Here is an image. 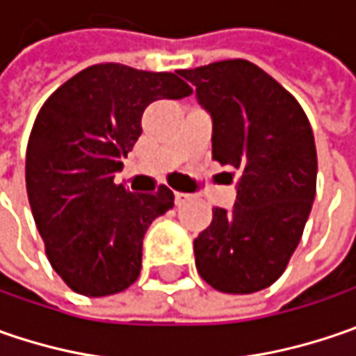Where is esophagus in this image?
Masks as SVG:
<instances>
[{
	"label": "esophagus",
	"instance_id": "obj_1",
	"mask_svg": "<svg viewBox=\"0 0 356 356\" xmlns=\"http://www.w3.org/2000/svg\"><path fill=\"white\" fill-rule=\"evenodd\" d=\"M189 197H191V195H187V193H175V205H177V207H181V205H185V203H187V201H189Z\"/></svg>",
	"mask_w": 356,
	"mask_h": 356
}]
</instances>
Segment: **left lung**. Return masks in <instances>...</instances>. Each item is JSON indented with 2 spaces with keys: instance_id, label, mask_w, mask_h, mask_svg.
I'll return each instance as SVG.
<instances>
[{
  "instance_id": "obj_1",
  "label": "left lung",
  "mask_w": 356,
  "mask_h": 356,
  "mask_svg": "<svg viewBox=\"0 0 356 356\" xmlns=\"http://www.w3.org/2000/svg\"><path fill=\"white\" fill-rule=\"evenodd\" d=\"M179 73L211 115L213 159L237 171L235 205L213 209L211 225L193 241L197 270L221 293L267 289L295 253L315 201L311 123L297 99L251 61Z\"/></svg>"
}]
</instances>
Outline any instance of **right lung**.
<instances>
[{"instance_id":"right-lung-1","label":"right lung","mask_w":356,"mask_h":356,"mask_svg":"<svg viewBox=\"0 0 356 356\" xmlns=\"http://www.w3.org/2000/svg\"><path fill=\"white\" fill-rule=\"evenodd\" d=\"M191 95L175 73L99 63L73 75L39 109L25 155L31 213L55 273L86 297L133 285L149 225L173 191L129 193L115 185L141 135L149 103Z\"/></svg>"}]
</instances>
